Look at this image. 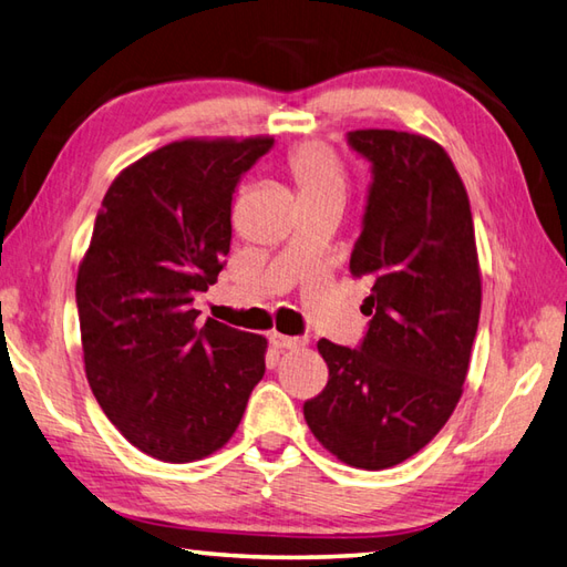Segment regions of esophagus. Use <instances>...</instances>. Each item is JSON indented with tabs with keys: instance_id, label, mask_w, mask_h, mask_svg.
Instances as JSON below:
<instances>
[{
	"instance_id": "1",
	"label": "esophagus",
	"mask_w": 567,
	"mask_h": 567,
	"mask_svg": "<svg viewBox=\"0 0 567 567\" xmlns=\"http://www.w3.org/2000/svg\"><path fill=\"white\" fill-rule=\"evenodd\" d=\"M269 342L274 344L276 350H298V348H303V344H306L303 338H293V334H281V332H271Z\"/></svg>"
}]
</instances>
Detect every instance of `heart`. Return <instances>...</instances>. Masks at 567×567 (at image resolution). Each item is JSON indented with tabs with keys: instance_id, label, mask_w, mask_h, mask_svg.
I'll list each match as a JSON object with an SVG mask.
<instances>
[{
	"instance_id": "1",
	"label": "heart",
	"mask_w": 567,
	"mask_h": 567,
	"mask_svg": "<svg viewBox=\"0 0 567 567\" xmlns=\"http://www.w3.org/2000/svg\"><path fill=\"white\" fill-rule=\"evenodd\" d=\"M286 168L298 186L300 200H316L344 190V166L340 156L322 142H303L286 156Z\"/></svg>"
}]
</instances>
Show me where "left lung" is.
<instances>
[{"label": "left lung", "mask_w": 567, "mask_h": 567, "mask_svg": "<svg viewBox=\"0 0 567 567\" xmlns=\"http://www.w3.org/2000/svg\"><path fill=\"white\" fill-rule=\"evenodd\" d=\"M372 164L350 269L372 281L357 348L322 338L328 384L303 403L330 453L386 470L429 445L455 411L477 334L482 281L467 190L441 144L421 134L357 130Z\"/></svg>", "instance_id": "8db88e82"}]
</instances>
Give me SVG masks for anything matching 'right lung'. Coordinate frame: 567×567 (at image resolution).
<instances>
[{"mask_svg":"<svg viewBox=\"0 0 567 567\" xmlns=\"http://www.w3.org/2000/svg\"><path fill=\"white\" fill-rule=\"evenodd\" d=\"M274 138H186L124 168L105 193L75 300L92 394L126 441L164 462L223 447L264 377L267 338L193 300L233 241V193Z\"/></svg>","mask_w":567,"mask_h":567,"instance_id":"1","label":"right lung"}]
</instances>
